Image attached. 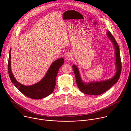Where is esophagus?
<instances>
[{"label": "esophagus", "instance_id": "1", "mask_svg": "<svg viewBox=\"0 0 131 131\" xmlns=\"http://www.w3.org/2000/svg\"><path fill=\"white\" fill-rule=\"evenodd\" d=\"M72 55H71V54L69 53V54H67L66 55V57H65V60L68 62V61H70V60L72 59Z\"/></svg>", "mask_w": 131, "mask_h": 131}]
</instances>
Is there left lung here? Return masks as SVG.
Listing matches in <instances>:
<instances>
[{
    "label": "left lung",
    "instance_id": "left-lung-1",
    "mask_svg": "<svg viewBox=\"0 0 131 131\" xmlns=\"http://www.w3.org/2000/svg\"><path fill=\"white\" fill-rule=\"evenodd\" d=\"M107 36L113 43L115 51L116 73L111 78L106 80L86 82L83 81L81 78L78 67L76 65L73 64L72 65V68L75 74L77 84L79 90L84 94L92 95H100L107 91L113 86V85L116 83L120 76L122 66L119 46L114 36L111 35L109 31H107Z\"/></svg>",
    "mask_w": 131,
    "mask_h": 131
}]
</instances>
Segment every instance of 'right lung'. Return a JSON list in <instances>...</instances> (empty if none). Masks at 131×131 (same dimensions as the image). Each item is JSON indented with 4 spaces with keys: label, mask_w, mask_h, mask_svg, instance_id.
I'll return each instance as SVG.
<instances>
[{
    "label": "right lung",
    "mask_w": 131,
    "mask_h": 131,
    "mask_svg": "<svg viewBox=\"0 0 131 131\" xmlns=\"http://www.w3.org/2000/svg\"><path fill=\"white\" fill-rule=\"evenodd\" d=\"M64 63V60L62 58L55 61L50 66L45 77L39 82L31 85L26 86L17 81L12 72L10 49L8 61L9 75L12 83L24 95L32 99H42L50 95L54 91L56 84V77L59 68Z\"/></svg>",
    "instance_id": "right-lung-1"
}]
</instances>
